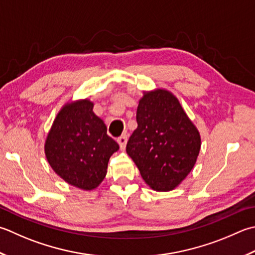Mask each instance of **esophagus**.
I'll list each match as a JSON object with an SVG mask.
<instances>
[{
    "label": "esophagus",
    "mask_w": 255,
    "mask_h": 255,
    "mask_svg": "<svg viewBox=\"0 0 255 255\" xmlns=\"http://www.w3.org/2000/svg\"><path fill=\"white\" fill-rule=\"evenodd\" d=\"M117 142L119 143V147H121V149H124L126 148V143H127V136L126 134H123V136L118 137L117 138Z\"/></svg>",
    "instance_id": "1"
}]
</instances>
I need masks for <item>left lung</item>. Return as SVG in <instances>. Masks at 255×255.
<instances>
[{"instance_id": "obj_1", "label": "left lung", "mask_w": 255, "mask_h": 255, "mask_svg": "<svg viewBox=\"0 0 255 255\" xmlns=\"http://www.w3.org/2000/svg\"><path fill=\"white\" fill-rule=\"evenodd\" d=\"M137 107V124L126 151L154 191L176 189L197 162L200 132L178 98L163 88L143 92Z\"/></svg>"}]
</instances>
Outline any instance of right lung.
Instances as JSON below:
<instances>
[{"instance_id":"1","label":"right lung","mask_w":255,"mask_h":255,"mask_svg":"<svg viewBox=\"0 0 255 255\" xmlns=\"http://www.w3.org/2000/svg\"><path fill=\"white\" fill-rule=\"evenodd\" d=\"M93 108L94 103L87 98L65 104L44 144L45 156L55 173L71 186L86 191L103 182L109 158L119 149Z\"/></svg>"}]
</instances>
